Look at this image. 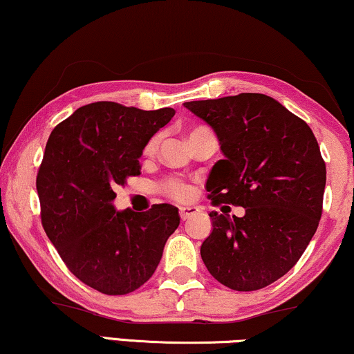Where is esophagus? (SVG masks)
Returning <instances> with one entry per match:
<instances>
[{
	"instance_id": "34e87169",
	"label": "esophagus",
	"mask_w": 354,
	"mask_h": 354,
	"mask_svg": "<svg viewBox=\"0 0 354 354\" xmlns=\"http://www.w3.org/2000/svg\"><path fill=\"white\" fill-rule=\"evenodd\" d=\"M200 213V209L196 206H183V208L178 209V216H180L182 221H187V219L196 216Z\"/></svg>"
}]
</instances>
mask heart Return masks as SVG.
<instances>
[{
  "instance_id": "1",
  "label": "heart",
  "mask_w": 354,
  "mask_h": 354,
  "mask_svg": "<svg viewBox=\"0 0 354 354\" xmlns=\"http://www.w3.org/2000/svg\"><path fill=\"white\" fill-rule=\"evenodd\" d=\"M203 130V127H198V128H194V130H190V133H188V136L192 135V133L195 131H200ZM156 146H158V140L156 138H153V140L149 141L148 145H146V149L145 153L146 154H153ZM158 192L160 195L167 196V198L171 200H176V201H185L190 198L192 195V187L188 185L187 182H183L182 178H177V177H167L164 178V180H160L158 183Z\"/></svg>"
}]
</instances>
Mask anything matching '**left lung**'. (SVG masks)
Returning <instances> with one entry per match:
<instances>
[{"label":"left lung","instance_id":"left-lung-1","mask_svg":"<svg viewBox=\"0 0 354 354\" xmlns=\"http://www.w3.org/2000/svg\"><path fill=\"white\" fill-rule=\"evenodd\" d=\"M183 105L213 127L224 153L206 182L211 205L245 208L232 219L211 211L203 263L234 291L268 286L295 267L317 231L327 180L317 140L302 118L265 94Z\"/></svg>","mask_w":354,"mask_h":354}]
</instances>
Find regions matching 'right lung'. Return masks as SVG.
Returning a JSON list of instances; mask_svg holds the SVG:
<instances>
[{
    "label": "right lung",
    "instance_id": "right-lung-1",
    "mask_svg": "<svg viewBox=\"0 0 354 354\" xmlns=\"http://www.w3.org/2000/svg\"><path fill=\"white\" fill-rule=\"evenodd\" d=\"M176 110L117 102L80 107L50 135L37 172L42 226L75 277L109 296L133 292L158 268L180 218L171 205L117 213L113 188L141 174L140 156Z\"/></svg>",
    "mask_w": 354,
    "mask_h": 354
}]
</instances>
